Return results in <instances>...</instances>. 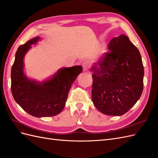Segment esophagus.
<instances>
[{"label":"esophagus","mask_w":158,"mask_h":158,"mask_svg":"<svg viewBox=\"0 0 158 158\" xmlns=\"http://www.w3.org/2000/svg\"><path fill=\"white\" fill-rule=\"evenodd\" d=\"M88 66H89V65H88V63L87 62H84L82 63L83 70H84V72H86V71H87V70H88Z\"/></svg>","instance_id":"34e87169"}]
</instances>
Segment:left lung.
<instances>
[{"label": "left lung", "mask_w": 158, "mask_h": 158, "mask_svg": "<svg viewBox=\"0 0 158 158\" xmlns=\"http://www.w3.org/2000/svg\"><path fill=\"white\" fill-rule=\"evenodd\" d=\"M108 47L91 69L92 100L102 113L122 116L142 95L143 66L138 49L127 36L114 38Z\"/></svg>", "instance_id": "obj_1"}]
</instances>
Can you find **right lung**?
Here are the masks:
<instances>
[{"instance_id":"add662e5","label":"right lung","mask_w":158,"mask_h":158,"mask_svg":"<svg viewBox=\"0 0 158 158\" xmlns=\"http://www.w3.org/2000/svg\"><path fill=\"white\" fill-rule=\"evenodd\" d=\"M39 39V36L34 38L17 50L11 69V91L16 103L31 116H54L64 108L72 84L82 72V67L63 68L52 78L42 82L28 79L23 72V59L31 45Z\"/></svg>"}]
</instances>
